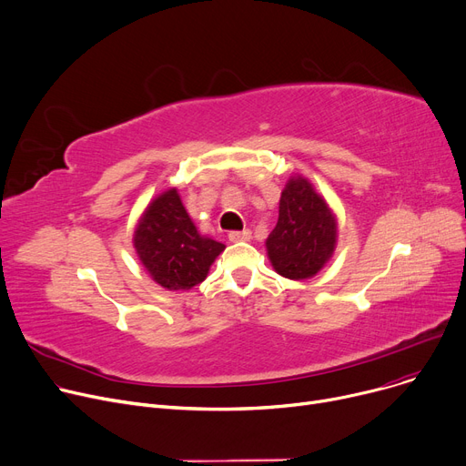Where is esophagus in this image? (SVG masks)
I'll use <instances>...</instances> for the list:
<instances>
[{"instance_id": "esophagus-1", "label": "esophagus", "mask_w": 466, "mask_h": 466, "mask_svg": "<svg viewBox=\"0 0 466 466\" xmlns=\"http://www.w3.org/2000/svg\"><path fill=\"white\" fill-rule=\"evenodd\" d=\"M230 241H249L251 239V230H234L228 234Z\"/></svg>"}]
</instances>
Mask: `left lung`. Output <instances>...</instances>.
<instances>
[{
	"label": "left lung",
	"instance_id": "left-lung-1",
	"mask_svg": "<svg viewBox=\"0 0 466 466\" xmlns=\"http://www.w3.org/2000/svg\"><path fill=\"white\" fill-rule=\"evenodd\" d=\"M337 219L303 176H292L279 200V219L266 239L273 269L292 281L315 277L331 258Z\"/></svg>",
	"mask_w": 466,
	"mask_h": 466
}]
</instances>
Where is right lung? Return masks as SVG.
Wrapping results in <instances>:
<instances>
[{
  "mask_svg": "<svg viewBox=\"0 0 466 466\" xmlns=\"http://www.w3.org/2000/svg\"><path fill=\"white\" fill-rule=\"evenodd\" d=\"M133 245L146 271L168 290H189L208 277L225 245L200 236L176 189H168L142 213Z\"/></svg>",
  "mask_w": 466,
  "mask_h": 466,
  "instance_id": "right-lung-1",
  "label": "right lung"
}]
</instances>
